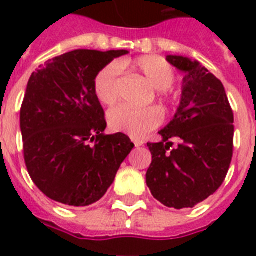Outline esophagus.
Masks as SVG:
<instances>
[{"instance_id": "esophagus-1", "label": "esophagus", "mask_w": 256, "mask_h": 256, "mask_svg": "<svg viewBox=\"0 0 256 256\" xmlns=\"http://www.w3.org/2000/svg\"><path fill=\"white\" fill-rule=\"evenodd\" d=\"M132 140L134 142V144H136V148H140V146H142V144H144V140H140V138H134V136H132Z\"/></svg>"}]
</instances>
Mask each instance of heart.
I'll list each match as a JSON object with an SVG mask.
<instances>
[{"label": "heart", "instance_id": "obj_1", "mask_svg": "<svg viewBox=\"0 0 256 256\" xmlns=\"http://www.w3.org/2000/svg\"><path fill=\"white\" fill-rule=\"evenodd\" d=\"M120 68H132L136 73L142 74L148 84L156 88V98L162 104H174L176 102V92L171 88L175 81L174 69L160 56H144L132 61H122L120 65L112 62L96 74L92 88L100 104L112 106L118 100V76ZM108 120L114 132H124L136 138L160 126L164 122V112L156 106L136 108L128 104H120L110 110Z\"/></svg>", "mask_w": 256, "mask_h": 256}]
</instances>
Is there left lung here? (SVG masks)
Returning a JSON list of instances; mask_svg holds the SVG:
<instances>
[{"mask_svg":"<svg viewBox=\"0 0 256 256\" xmlns=\"http://www.w3.org/2000/svg\"><path fill=\"white\" fill-rule=\"evenodd\" d=\"M168 61L182 72V100L174 120L148 142L152 160L146 183L152 196L174 208L194 207L222 186L234 150V112L222 82L199 62L179 56ZM174 139L178 146L172 148Z\"/></svg>","mask_w":256,"mask_h":256,"instance_id":"8db88e82","label":"left lung"}]
</instances>
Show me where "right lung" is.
<instances>
[{"mask_svg":"<svg viewBox=\"0 0 256 256\" xmlns=\"http://www.w3.org/2000/svg\"><path fill=\"white\" fill-rule=\"evenodd\" d=\"M126 50H74L32 74L21 106L24 160L34 184L53 200L88 206L114 182L134 148L124 132L104 134L96 74Z\"/></svg>","mask_w":256,"mask_h":256,"instance_id":"1","label":"right lung"}]
</instances>
